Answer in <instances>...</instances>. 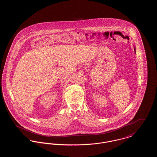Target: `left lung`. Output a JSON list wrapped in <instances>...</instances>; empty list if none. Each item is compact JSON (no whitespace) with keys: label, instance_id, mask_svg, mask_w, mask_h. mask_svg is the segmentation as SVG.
<instances>
[{"label":"left lung","instance_id":"8db88e82","mask_svg":"<svg viewBox=\"0 0 157 157\" xmlns=\"http://www.w3.org/2000/svg\"><path fill=\"white\" fill-rule=\"evenodd\" d=\"M135 51V49H134Z\"/></svg>","mask_w":157,"mask_h":157}]
</instances>
